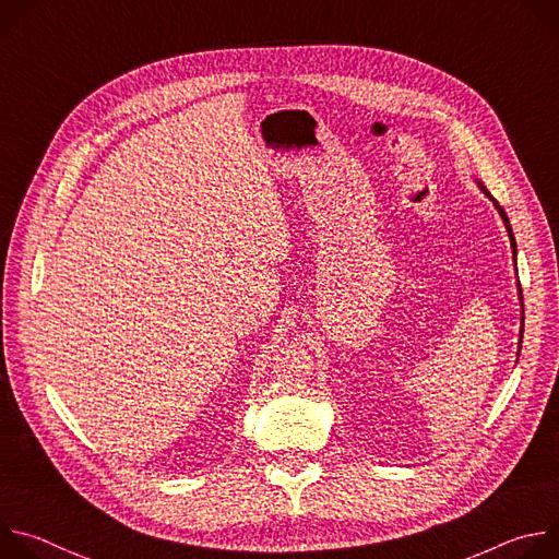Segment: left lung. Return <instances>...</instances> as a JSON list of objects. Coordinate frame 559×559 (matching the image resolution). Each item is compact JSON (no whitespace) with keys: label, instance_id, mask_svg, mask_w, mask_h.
Segmentation results:
<instances>
[{"label":"left lung","instance_id":"8db88e82","mask_svg":"<svg viewBox=\"0 0 559 559\" xmlns=\"http://www.w3.org/2000/svg\"><path fill=\"white\" fill-rule=\"evenodd\" d=\"M477 188H480L483 192H485V197L489 199V201H493V205H496V210L500 212V216H502V221H504V227H507V231H509V238H511V250H513V261H515V257H518V246H515V236H513V229H511V223H509V216H507V212L502 210V205L491 197V192L477 181ZM518 294H520V305H522V323H524V300H522V287H520V283H518ZM522 334H524V328H520V343H518V356H520V349H522Z\"/></svg>","mask_w":559,"mask_h":559}]
</instances>
